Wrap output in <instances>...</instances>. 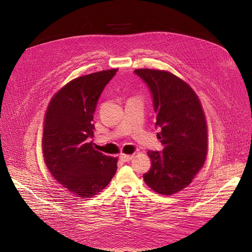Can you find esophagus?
Listing matches in <instances>:
<instances>
[{"label": "esophagus", "mask_w": 252, "mask_h": 252, "mask_svg": "<svg viewBox=\"0 0 252 252\" xmlns=\"http://www.w3.org/2000/svg\"><path fill=\"white\" fill-rule=\"evenodd\" d=\"M132 155H126V154H121L120 158L123 162H129L132 159Z\"/></svg>", "instance_id": "obj_1"}]
</instances>
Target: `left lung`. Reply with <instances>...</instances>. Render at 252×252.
I'll use <instances>...</instances> for the list:
<instances>
[{
  "label": "left lung",
  "mask_w": 252,
  "mask_h": 252,
  "mask_svg": "<svg viewBox=\"0 0 252 252\" xmlns=\"http://www.w3.org/2000/svg\"><path fill=\"white\" fill-rule=\"evenodd\" d=\"M153 97L156 126L164 149L148 151L151 168L143 175L149 188L164 195L174 194L191 183L204 166L208 127L199 99L188 83L161 70L138 69Z\"/></svg>",
  "instance_id": "1"
}]
</instances>
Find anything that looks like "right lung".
I'll return each instance as SVG.
<instances>
[{"label":"right lung","mask_w":252,"mask_h":252,"mask_svg":"<svg viewBox=\"0 0 252 252\" xmlns=\"http://www.w3.org/2000/svg\"><path fill=\"white\" fill-rule=\"evenodd\" d=\"M116 72L72 80L54 95L44 115V163L61 186L78 197H92L104 189L117 169V157L99 152L90 142L97 101Z\"/></svg>","instance_id":"obj_1"}]
</instances>
